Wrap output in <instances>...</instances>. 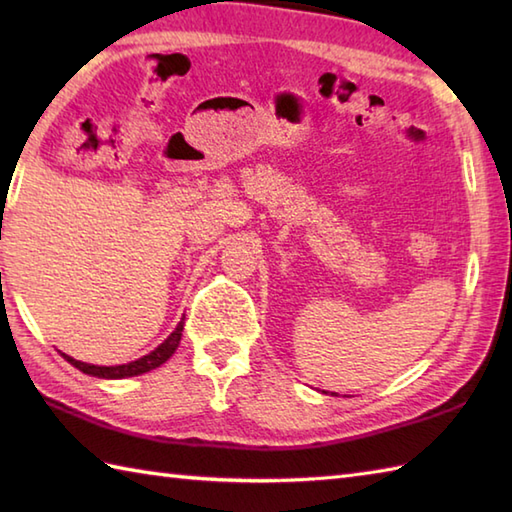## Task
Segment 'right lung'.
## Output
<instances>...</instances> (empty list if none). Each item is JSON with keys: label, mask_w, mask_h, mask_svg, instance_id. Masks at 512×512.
<instances>
[{"label": "right lung", "mask_w": 512, "mask_h": 512, "mask_svg": "<svg viewBox=\"0 0 512 512\" xmlns=\"http://www.w3.org/2000/svg\"><path fill=\"white\" fill-rule=\"evenodd\" d=\"M182 330H184V319L178 323V328L169 334V339L165 343H160L154 352H149L147 356L138 358L134 363H127V365H112V367H101V365H90V363H81L76 361V358L68 356V354H61L65 361L70 365H74L76 369H81L83 374H90V376H99V378H127V376H138V374H145L149 369H156L160 367L165 361H169L171 354L176 352V347L180 345L182 339Z\"/></svg>", "instance_id": "right-lung-1"}]
</instances>
